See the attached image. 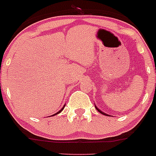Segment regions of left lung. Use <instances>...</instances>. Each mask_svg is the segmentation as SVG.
Here are the masks:
<instances>
[{
    "label": "left lung",
    "mask_w": 156,
    "mask_h": 156,
    "mask_svg": "<svg viewBox=\"0 0 156 156\" xmlns=\"http://www.w3.org/2000/svg\"><path fill=\"white\" fill-rule=\"evenodd\" d=\"M95 108H96V109H97V110H98V112H100V113H101V114L104 115H107V114H105V112H101V110H100V109H99V108H98V107H97V106H96V105H95Z\"/></svg>",
    "instance_id": "obj_1"
}]
</instances>
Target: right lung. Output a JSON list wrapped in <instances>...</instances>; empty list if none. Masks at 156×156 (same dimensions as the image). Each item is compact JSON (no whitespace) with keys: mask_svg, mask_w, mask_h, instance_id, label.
<instances>
[{"mask_svg":"<svg viewBox=\"0 0 156 156\" xmlns=\"http://www.w3.org/2000/svg\"><path fill=\"white\" fill-rule=\"evenodd\" d=\"M65 105L63 106V108H62L61 109L60 111H59V112H57V113H55V114H54L53 115H51V116H54V115H58V114H59V113H61V112H62V110H63V109H64V108H65Z\"/></svg>","mask_w":156,"mask_h":156,"instance_id":"right-lung-1","label":"right lung"}]
</instances>
